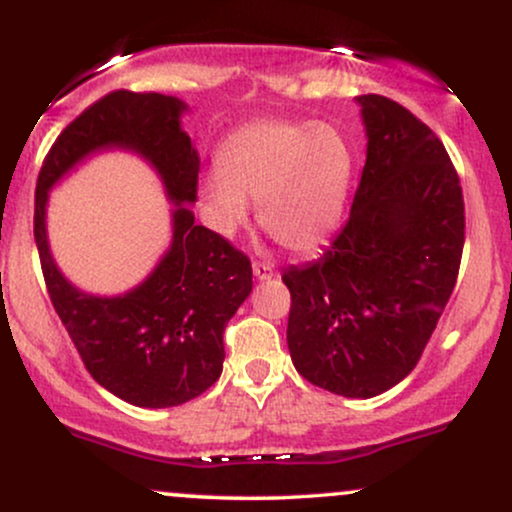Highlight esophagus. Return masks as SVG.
Returning <instances> with one entry per match:
<instances>
[{"mask_svg":"<svg viewBox=\"0 0 512 512\" xmlns=\"http://www.w3.org/2000/svg\"><path fill=\"white\" fill-rule=\"evenodd\" d=\"M252 274H255L260 281H267L272 279V276H276V269L274 264L269 262H252Z\"/></svg>","mask_w":512,"mask_h":512,"instance_id":"esophagus-1","label":"esophagus"}]
</instances>
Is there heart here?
<instances>
[{"instance_id": "heart-1", "label": "heart", "mask_w": 512, "mask_h": 512, "mask_svg": "<svg viewBox=\"0 0 512 512\" xmlns=\"http://www.w3.org/2000/svg\"><path fill=\"white\" fill-rule=\"evenodd\" d=\"M354 149L330 122L260 120L226 139L216 170L199 185L207 221L236 233L260 202L267 236L289 252L317 250L342 221Z\"/></svg>"}]
</instances>
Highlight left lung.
Masks as SVG:
<instances>
[{"label": "left lung", "mask_w": 512, "mask_h": 512, "mask_svg": "<svg viewBox=\"0 0 512 512\" xmlns=\"http://www.w3.org/2000/svg\"><path fill=\"white\" fill-rule=\"evenodd\" d=\"M366 166L349 221L320 260L286 269V342L308 383L375 397L419 363L455 289L464 248L460 178L404 105L358 96Z\"/></svg>", "instance_id": "8db88e82"}]
</instances>
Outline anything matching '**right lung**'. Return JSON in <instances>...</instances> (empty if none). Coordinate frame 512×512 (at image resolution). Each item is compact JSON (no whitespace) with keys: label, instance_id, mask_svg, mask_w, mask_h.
Instances as JSON below:
<instances>
[{"label":"right lung","instance_id":"add662e5","mask_svg":"<svg viewBox=\"0 0 512 512\" xmlns=\"http://www.w3.org/2000/svg\"><path fill=\"white\" fill-rule=\"evenodd\" d=\"M187 105L163 93L113 91L69 122L35 185L33 236L50 301L91 378L134 407H178L219 380L223 330L252 291L250 257L197 226L199 156L180 129ZM120 145L142 153L176 202L174 243L144 285L115 299L74 290L51 262L44 233L47 190L81 157Z\"/></svg>","mask_w":512,"mask_h":512}]
</instances>
